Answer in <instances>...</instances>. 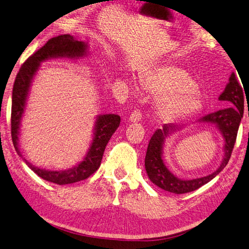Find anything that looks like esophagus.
I'll return each instance as SVG.
<instances>
[{"label": "esophagus", "mask_w": 249, "mask_h": 249, "mask_svg": "<svg viewBox=\"0 0 249 249\" xmlns=\"http://www.w3.org/2000/svg\"><path fill=\"white\" fill-rule=\"evenodd\" d=\"M141 119H142V112L139 110V109H135V110L131 112L130 117H129V120L134 123L139 122V121H140Z\"/></svg>", "instance_id": "34e87169"}]
</instances>
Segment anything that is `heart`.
<instances>
[{"mask_svg": "<svg viewBox=\"0 0 249 249\" xmlns=\"http://www.w3.org/2000/svg\"><path fill=\"white\" fill-rule=\"evenodd\" d=\"M143 84L156 96V114L160 120L186 118L203 107L194 79L180 68L166 66L149 71L143 76Z\"/></svg>", "mask_w": 249, "mask_h": 249, "instance_id": "heart-1", "label": "heart"}]
</instances>
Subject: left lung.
Masks as SVG:
<instances>
[{"mask_svg":"<svg viewBox=\"0 0 249 249\" xmlns=\"http://www.w3.org/2000/svg\"><path fill=\"white\" fill-rule=\"evenodd\" d=\"M245 96L243 93V88L238 82V79H236L234 73H232L226 88L218 97L219 101L226 102L230 108L209 113L200 119V122L203 123L216 125L219 131L222 132L225 140L224 159L221 166L214 173L201 178L191 179V180H182V179H179L173 175L163 163L162 147L164 139L172 131L178 129V127L174 125H164L162 129H157L155 131L147 146L145 156V170L151 181L157 187L167 191V192L183 194L197 190L207 182L212 180L227 165L230 159L236 140V135H238L241 119L243 118V113H244Z\"/></svg>","mask_w":249,"mask_h":249,"instance_id":"8db88e82","label":"left lung"}]
</instances>
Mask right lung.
<instances>
[{
  "instance_id": "right-lung-1",
  "label": "right lung",
  "mask_w": 249,
  "mask_h": 249,
  "mask_svg": "<svg viewBox=\"0 0 249 249\" xmlns=\"http://www.w3.org/2000/svg\"><path fill=\"white\" fill-rule=\"evenodd\" d=\"M86 42L78 41L71 35H59L57 37L51 38L42 48L35 52L21 66L14 84L13 103H11V139H13L16 152L20 157L23 158L18 144L20 122L25 109L28 90H30L33 77L38 70L40 62L50 58H56V57L79 58L86 55ZM120 122L121 118L118 114L98 115L94 127V139L88 154L86 155L82 162L70 170H42L28 162L25 158H23V160L32 171L46 181L57 184H68L84 180L100 167L107 143L110 140L114 131L118 129Z\"/></svg>"
}]
</instances>
